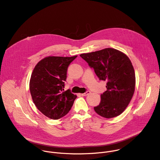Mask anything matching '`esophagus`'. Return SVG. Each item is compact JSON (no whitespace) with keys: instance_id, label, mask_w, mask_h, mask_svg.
<instances>
[{"instance_id":"obj_1","label":"esophagus","mask_w":160,"mask_h":160,"mask_svg":"<svg viewBox=\"0 0 160 160\" xmlns=\"http://www.w3.org/2000/svg\"><path fill=\"white\" fill-rule=\"evenodd\" d=\"M90 94V92L89 90H87V91H86V92H85V93H83V94H82V96H87V95H88V94Z\"/></svg>"}]
</instances>
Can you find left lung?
Returning a JSON list of instances; mask_svg holds the SVG:
<instances>
[{
  "mask_svg": "<svg viewBox=\"0 0 160 160\" xmlns=\"http://www.w3.org/2000/svg\"><path fill=\"white\" fill-rule=\"evenodd\" d=\"M100 80L107 82L100 104L94 107L99 115L111 118L122 114L130 103L135 91V75L127 56L112 48L82 54Z\"/></svg>",
  "mask_w": 160,
  "mask_h": 160,
  "instance_id": "obj_1",
  "label": "left lung"
}]
</instances>
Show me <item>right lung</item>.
Wrapping results in <instances>:
<instances>
[{
    "label": "right lung",
    "mask_w": 160,
    "mask_h": 160,
    "mask_svg": "<svg viewBox=\"0 0 160 160\" xmlns=\"http://www.w3.org/2000/svg\"><path fill=\"white\" fill-rule=\"evenodd\" d=\"M77 57L49 56L35 66L30 81V90L37 109L47 117L59 119L70 111L77 96L70 89L62 92L68 67Z\"/></svg>",
    "instance_id": "obj_1"
}]
</instances>
